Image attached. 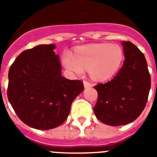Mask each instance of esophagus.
<instances>
[{
  "instance_id": "34e87169",
  "label": "esophagus",
  "mask_w": 157,
  "mask_h": 157,
  "mask_svg": "<svg viewBox=\"0 0 157 157\" xmlns=\"http://www.w3.org/2000/svg\"><path fill=\"white\" fill-rule=\"evenodd\" d=\"M84 87L85 88V89L92 87V84H90V82H88V81H84Z\"/></svg>"
}]
</instances>
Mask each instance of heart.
Returning a JSON list of instances; mask_svg holds the SVG:
<instances>
[{
	"label": "heart",
	"mask_w": 157,
	"mask_h": 157,
	"mask_svg": "<svg viewBox=\"0 0 157 157\" xmlns=\"http://www.w3.org/2000/svg\"><path fill=\"white\" fill-rule=\"evenodd\" d=\"M123 61V51L117 45L92 44L79 46L75 55L66 51L63 62L67 69L81 75L89 69L90 77L96 81H105L114 76Z\"/></svg>",
	"instance_id": "obj_1"
}]
</instances>
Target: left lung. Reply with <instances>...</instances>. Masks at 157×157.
<instances>
[{
    "label": "left lung",
    "instance_id": "obj_1",
    "mask_svg": "<svg viewBox=\"0 0 157 157\" xmlns=\"http://www.w3.org/2000/svg\"><path fill=\"white\" fill-rule=\"evenodd\" d=\"M124 63L116 77L94 86L98 100L94 115L101 123L121 126L133 122L143 112L151 89V76L144 54L129 41H123Z\"/></svg>",
    "mask_w": 157,
    "mask_h": 157
}]
</instances>
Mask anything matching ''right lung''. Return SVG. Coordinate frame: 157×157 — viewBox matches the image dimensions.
<instances>
[{"instance_id": "add662e5", "label": "right lung", "mask_w": 157, "mask_h": 157, "mask_svg": "<svg viewBox=\"0 0 157 157\" xmlns=\"http://www.w3.org/2000/svg\"><path fill=\"white\" fill-rule=\"evenodd\" d=\"M56 45H39L20 54L10 67L7 98L20 120L36 129L60 126L83 82L62 76Z\"/></svg>"}]
</instances>
